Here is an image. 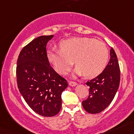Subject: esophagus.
Returning a JSON list of instances; mask_svg holds the SVG:
<instances>
[{"instance_id": "esophagus-1", "label": "esophagus", "mask_w": 134, "mask_h": 134, "mask_svg": "<svg viewBox=\"0 0 134 134\" xmlns=\"http://www.w3.org/2000/svg\"><path fill=\"white\" fill-rule=\"evenodd\" d=\"M69 84L70 86H75L76 85H77V83L74 81H69Z\"/></svg>"}]
</instances>
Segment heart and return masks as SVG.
Returning a JSON list of instances; mask_svg holds the SVG:
<instances>
[{
    "label": "heart",
    "instance_id": "heart-1",
    "mask_svg": "<svg viewBox=\"0 0 134 134\" xmlns=\"http://www.w3.org/2000/svg\"><path fill=\"white\" fill-rule=\"evenodd\" d=\"M58 49L47 51V58L57 72L66 75L74 64V73L86 77H96L104 71L109 60L105 44L93 38L73 37L61 41Z\"/></svg>",
    "mask_w": 134,
    "mask_h": 134
}]
</instances>
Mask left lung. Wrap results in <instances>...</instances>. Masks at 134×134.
I'll return each mask as SVG.
<instances>
[{"label": "left lung", "mask_w": 134, "mask_h": 134, "mask_svg": "<svg viewBox=\"0 0 134 134\" xmlns=\"http://www.w3.org/2000/svg\"><path fill=\"white\" fill-rule=\"evenodd\" d=\"M108 64L101 74L88 81L89 95L82 102L83 108L90 114H97L108 108L116 93L120 81V70L117 56L113 48Z\"/></svg>", "instance_id": "obj_1"}]
</instances>
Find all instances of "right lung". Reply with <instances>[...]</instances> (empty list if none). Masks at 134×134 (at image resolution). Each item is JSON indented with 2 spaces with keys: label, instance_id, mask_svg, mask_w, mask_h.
Wrapping results in <instances>:
<instances>
[{
  "label": "right lung",
  "instance_id": "obj_1",
  "mask_svg": "<svg viewBox=\"0 0 134 134\" xmlns=\"http://www.w3.org/2000/svg\"><path fill=\"white\" fill-rule=\"evenodd\" d=\"M54 36H42L26 45L17 60L18 88L26 104L39 115L51 117L62 106L61 95L68 86L47 58L46 44Z\"/></svg>",
  "mask_w": 134,
  "mask_h": 134
}]
</instances>
